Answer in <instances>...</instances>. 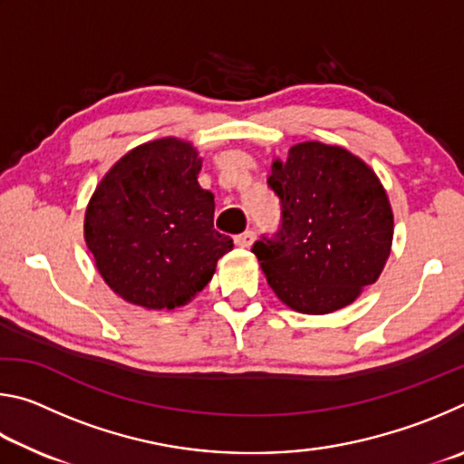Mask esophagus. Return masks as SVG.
I'll return each instance as SVG.
<instances>
[{
  "label": "esophagus",
  "instance_id": "1",
  "mask_svg": "<svg viewBox=\"0 0 464 464\" xmlns=\"http://www.w3.org/2000/svg\"><path fill=\"white\" fill-rule=\"evenodd\" d=\"M256 241V231L254 229H247L246 233H241L235 237V243H237L239 247H251V243Z\"/></svg>",
  "mask_w": 464,
  "mask_h": 464
}]
</instances>
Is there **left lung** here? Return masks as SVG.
Returning <instances> with one entry per match:
<instances>
[{"mask_svg":"<svg viewBox=\"0 0 464 464\" xmlns=\"http://www.w3.org/2000/svg\"><path fill=\"white\" fill-rule=\"evenodd\" d=\"M268 186L282 223L251 251L274 293L307 315L354 303L391 254L392 210L381 179L348 149L307 140L272 161Z\"/></svg>","mask_w":464,"mask_h":464,"instance_id":"8db88e82","label":"left lung"}]
</instances>
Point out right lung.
Here are the masks:
<instances>
[{
	"label": "right lung",
	"instance_id": "obj_1",
	"mask_svg": "<svg viewBox=\"0 0 464 464\" xmlns=\"http://www.w3.org/2000/svg\"><path fill=\"white\" fill-rule=\"evenodd\" d=\"M202 160L174 137L139 145L110 168L85 210L83 235L100 276L145 309L190 303L233 239L213 229L215 196Z\"/></svg>",
	"mask_w": 464,
	"mask_h": 464
}]
</instances>
